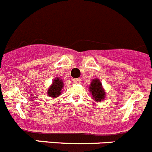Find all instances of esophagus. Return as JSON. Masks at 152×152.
<instances>
[{
	"mask_svg": "<svg viewBox=\"0 0 152 152\" xmlns=\"http://www.w3.org/2000/svg\"><path fill=\"white\" fill-rule=\"evenodd\" d=\"M73 82L75 83H78V84H79V83H82V79H80V78H78V79H73Z\"/></svg>",
	"mask_w": 152,
	"mask_h": 152,
	"instance_id": "esophagus-1",
	"label": "esophagus"
}]
</instances>
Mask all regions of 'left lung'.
Returning a JSON list of instances; mask_svg holds the SVG:
<instances>
[{
	"mask_svg": "<svg viewBox=\"0 0 152 152\" xmlns=\"http://www.w3.org/2000/svg\"><path fill=\"white\" fill-rule=\"evenodd\" d=\"M89 91L92 95L91 98L97 102H101L104 101L106 96V92L102 86V82L100 81V79L98 78L91 80V84L89 85Z\"/></svg>",
	"mask_w": 152,
	"mask_h": 152,
	"instance_id": "left-lung-1",
	"label": "left lung"
}]
</instances>
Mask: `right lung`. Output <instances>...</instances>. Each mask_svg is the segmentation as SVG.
<instances>
[{
  "mask_svg": "<svg viewBox=\"0 0 152 152\" xmlns=\"http://www.w3.org/2000/svg\"><path fill=\"white\" fill-rule=\"evenodd\" d=\"M64 84L62 79L59 77L54 78L52 83L48 88L47 94L48 96L52 98H56L59 97L62 92V88Z\"/></svg>",
  "mask_w": 152,
  "mask_h": 152,
  "instance_id": "add662e5",
  "label": "right lung"
}]
</instances>
